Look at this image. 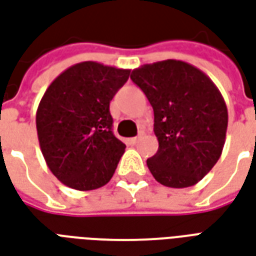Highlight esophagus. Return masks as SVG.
Returning <instances> with one entry per match:
<instances>
[{
	"mask_svg": "<svg viewBox=\"0 0 256 256\" xmlns=\"http://www.w3.org/2000/svg\"><path fill=\"white\" fill-rule=\"evenodd\" d=\"M140 140H141V136H138V137H134V138H130V144H137L138 141H140Z\"/></svg>",
	"mask_w": 256,
	"mask_h": 256,
	"instance_id": "esophagus-1",
	"label": "esophagus"
}]
</instances>
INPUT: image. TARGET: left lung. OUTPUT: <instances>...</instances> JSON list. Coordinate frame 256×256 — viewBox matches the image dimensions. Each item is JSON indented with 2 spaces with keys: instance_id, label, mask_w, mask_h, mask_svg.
Segmentation results:
<instances>
[{
  "instance_id": "obj_1",
  "label": "left lung",
  "mask_w": 256,
  "mask_h": 256,
  "mask_svg": "<svg viewBox=\"0 0 256 256\" xmlns=\"http://www.w3.org/2000/svg\"><path fill=\"white\" fill-rule=\"evenodd\" d=\"M130 78L154 112L158 149L146 160L153 178L174 188L196 184L225 144L228 110L218 88L196 66L176 60L141 66Z\"/></svg>"
}]
</instances>
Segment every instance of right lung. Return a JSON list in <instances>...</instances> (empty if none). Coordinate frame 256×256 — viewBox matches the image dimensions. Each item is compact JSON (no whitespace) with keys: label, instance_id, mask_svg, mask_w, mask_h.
<instances>
[{"label":"right lung","instance_id":"right-lung-1","mask_svg":"<svg viewBox=\"0 0 256 256\" xmlns=\"http://www.w3.org/2000/svg\"><path fill=\"white\" fill-rule=\"evenodd\" d=\"M130 76L99 62H80L62 72L36 111L42 153L65 186L88 191L107 184L126 145L112 133L110 102Z\"/></svg>","mask_w":256,"mask_h":256}]
</instances>
